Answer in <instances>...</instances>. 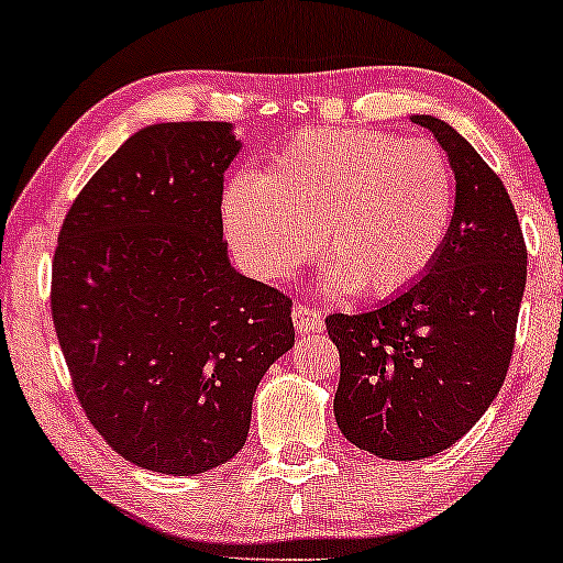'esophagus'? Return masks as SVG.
Instances as JSON below:
<instances>
[{
	"label": "esophagus",
	"instance_id": "34e87169",
	"mask_svg": "<svg viewBox=\"0 0 563 563\" xmlns=\"http://www.w3.org/2000/svg\"><path fill=\"white\" fill-rule=\"evenodd\" d=\"M292 321H295V327H298L300 334L324 330V316H321L319 308L302 306V302H298V306L292 308Z\"/></svg>",
	"mask_w": 563,
	"mask_h": 563
}]
</instances>
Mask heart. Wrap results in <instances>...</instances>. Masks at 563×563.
Returning <instances> with one entry per match:
<instances>
[{
	"label": "heart",
	"mask_w": 563,
	"mask_h": 563,
	"mask_svg": "<svg viewBox=\"0 0 563 563\" xmlns=\"http://www.w3.org/2000/svg\"><path fill=\"white\" fill-rule=\"evenodd\" d=\"M454 214V173L439 145L377 130H306L268 175L236 173L223 229L261 279H287L321 247L334 292L390 298L431 268Z\"/></svg>",
	"instance_id": "1"
}]
</instances>
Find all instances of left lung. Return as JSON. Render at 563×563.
I'll list each match as a JSON object with an SVG mask.
<instances>
[{"label":"left lung","instance_id":"8db88e82","mask_svg":"<svg viewBox=\"0 0 563 563\" xmlns=\"http://www.w3.org/2000/svg\"><path fill=\"white\" fill-rule=\"evenodd\" d=\"M412 122L450 156V233L412 287L372 311L327 316L340 351L334 420L383 460L433 457L476 426L508 375L527 284V244L495 169L441 119Z\"/></svg>","mask_w":563,"mask_h":563}]
</instances>
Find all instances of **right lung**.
<instances>
[{
  "label": "right lung",
  "instance_id": "right-lung-1",
  "mask_svg": "<svg viewBox=\"0 0 563 563\" xmlns=\"http://www.w3.org/2000/svg\"><path fill=\"white\" fill-rule=\"evenodd\" d=\"M229 122L151 124L87 180L60 225L53 324L74 394L113 452L194 476L244 446L252 396L295 345L292 300L223 242Z\"/></svg>",
  "mask_w": 563,
  "mask_h": 563
}]
</instances>
